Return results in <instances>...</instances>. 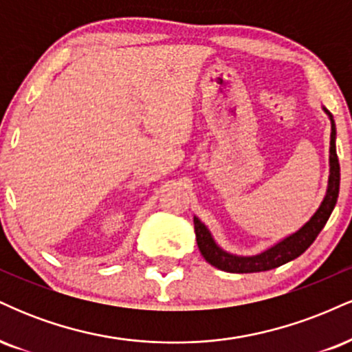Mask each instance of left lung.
Listing matches in <instances>:
<instances>
[{
	"mask_svg": "<svg viewBox=\"0 0 352 352\" xmlns=\"http://www.w3.org/2000/svg\"><path fill=\"white\" fill-rule=\"evenodd\" d=\"M334 140H336V127H334V120L333 117H331V148H329L331 173H329L328 193H326L321 207H319L318 212L311 217V220L305 225V227L298 230L294 235L288 236L286 240H283L281 243L273 246V248L266 250L265 253L256 254V256L243 258V256H233V254L225 253L223 250L218 248L215 241H213L212 235H210V232L205 228V225L201 223L199 218H193V223H195L197 245H199L200 253L204 254L205 260H207L212 266H215V268L221 270V272L256 273V272H268V270L278 268V266L288 263V261H292L294 258L300 256L301 253H305L306 250L313 245V241L316 240L319 232L324 228L326 221H328V218L331 217V212H333L334 205H336L338 201L339 175H341V173H339V160L336 153V142H334Z\"/></svg>",
	"mask_w": 352,
	"mask_h": 352,
	"instance_id": "obj_1",
	"label": "left lung"
}]
</instances>
